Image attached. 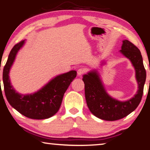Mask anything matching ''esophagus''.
Returning a JSON list of instances; mask_svg holds the SVG:
<instances>
[{"mask_svg":"<svg viewBox=\"0 0 150 150\" xmlns=\"http://www.w3.org/2000/svg\"><path fill=\"white\" fill-rule=\"evenodd\" d=\"M85 71H85V69H84V68H80V69H79L77 70V74H78L79 76L82 75L84 74V73H85Z\"/></svg>","mask_w":150,"mask_h":150,"instance_id":"1","label":"esophagus"}]
</instances>
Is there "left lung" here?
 I'll list each match as a JSON object with an SVG mask.
<instances>
[{
    "label": "left lung",
    "mask_w": 150,
    "mask_h": 150,
    "mask_svg": "<svg viewBox=\"0 0 150 150\" xmlns=\"http://www.w3.org/2000/svg\"><path fill=\"white\" fill-rule=\"evenodd\" d=\"M120 52L131 61L136 70L138 90L131 99L120 102L110 97L105 91L96 71L83 75L87 105L91 113L102 120L115 121L126 117L138 107L143 95L146 72L140 51L132 43L125 40Z\"/></svg>",
    "instance_id": "left-lung-1"
}]
</instances>
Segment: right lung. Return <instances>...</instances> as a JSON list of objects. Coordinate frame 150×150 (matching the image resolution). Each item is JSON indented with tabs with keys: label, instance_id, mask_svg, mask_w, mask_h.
<instances>
[{
	"label": "right lung",
	"instance_id": "obj_1",
	"mask_svg": "<svg viewBox=\"0 0 150 150\" xmlns=\"http://www.w3.org/2000/svg\"><path fill=\"white\" fill-rule=\"evenodd\" d=\"M24 44V40H22L12 47L4 67L2 79L5 95L10 105L26 117L36 120L50 118L59 110L64 93L77 76V72L71 71L57 76L34 94L20 95L12 87L8 74L17 52Z\"/></svg>",
	"mask_w": 150,
	"mask_h": 150
}]
</instances>
